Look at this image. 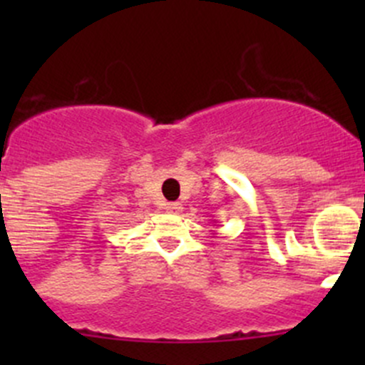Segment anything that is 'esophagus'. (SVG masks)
Listing matches in <instances>:
<instances>
[{
	"mask_svg": "<svg viewBox=\"0 0 365 365\" xmlns=\"http://www.w3.org/2000/svg\"><path fill=\"white\" fill-rule=\"evenodd\" d=\"M165 210H168L169 213H180V212H182V205H180V203H168Z\"/></svg>",
	"mask_w": 365,
	"mask_h": 365,
	"instance_id": "esophagus-1",
	"label": "esophagus"
}]
</instances>
